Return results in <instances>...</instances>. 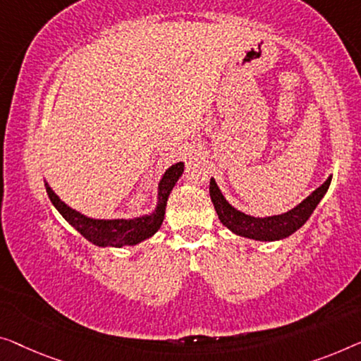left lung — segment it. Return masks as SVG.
I'll list each match as a JSON object with an SVG mask.
<instances>
[{
    "mask_svg": "<svg viewBox=\"0 0 361 361\" xmlns=\"http://www.w3.org/2000/svg\"><path fill=\"white\" fill-rule=\"evenodd\" d=\"M331 180L332 178L329 176L318 190L311 192L303 202H300L297 207L292 209V211L264 219L251 217V215H246L233 209L227 201H225V197L222 196V192H220L217 183L214 181V178H211V183H209V192H211V199L214 202L215 211H217L220 222H222L225 227L232 230L236 235L245 236V238L274 241L287 238L288 235L297 232L301 225L310 219V215L313 214L322 196L326 195L327 188L331 185Z\"/></svg>",
    "mask_w": 361,
    "mask_h": 361,
    "instance_id": "8db88e82",
    "label": "left lung"
}]
</instances>
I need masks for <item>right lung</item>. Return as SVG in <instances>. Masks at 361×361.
<instances>
[{
  "instance_id": "obj_1",
  "label": "right lung",
  "mask_w": 361,
  "mask_h": 361,
  "mask_svg": "<svg viewBox=\"0 0 361 361\" xmlns=\"http://www.w3.org/2000/svg\"><path fill=\"white\" fill-rule=\"evenodd\" d=\"M185 170V164H175L171 165L169 170L165 171L162 181L159 185V204L157 209L150 215H142V217L131 219V220H95L89 219L85 215L79 214L74 209L68 207L60 197H58L50 186L45 183L48 197L53 202V206L58 209L64 219L73 225L78 232L92 241L97 246H131L137 245L139 241L152 236L160 225L164 222L165 207H166V199H169L170 191L173 190L175 183Z\"/></svg>"
}]
</instances>
